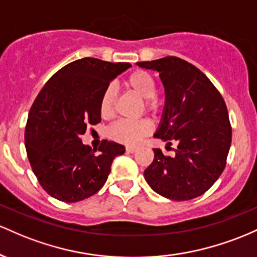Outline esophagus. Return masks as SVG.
Returning <instances> with one entry per match:
<instances>
[{
    "label": "esophagus",
    "instance_id": "1",
    "mask_svg": "<svg viewBox=\"0 0 257 257\" xmlns=\"http://www.w3.org/2000/svg\"><path fill=\"white\" fill-rule=\"evenodd\" d=\"M137 149H138L137 147H132V146L126 147V152H127V153H136Z\"/></svg>",
    "mask_w": 257,
    "mask_h": 257
}]
</instances>
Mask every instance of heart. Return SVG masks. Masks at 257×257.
Wrapping results in <instances>:
<instances>
[{
  "mask_svg": "<svg viewBox=\"0 0 257 257\" xmlns=\"http://www.w3.org/2000/svg\"><path fill=\"white\" fill-rule=\"evenodd\" d=\"M125 86L132 93L144 99V108L148 113L154 115L158 114L160 109V103L155 97L157 83H155L154 77L148 71L135 70L126 77ZM115 99H116V91H115L114 86H106L99 100V113L103 117H110L113 115ZM152 130L153 125L149 119L138 121L121 120L109 128V137L115 142L136 144L143 137L151 134Z\"/></svg>",
  "mask_w": 257,
  "mask_h": 257,
  "instance_id": "1",
  "label": "heart"
}]
</instances>
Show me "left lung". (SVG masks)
<instances>
[{
	"instance_id": "8db88e82",
	"label": "left lung",
	"mask_w": 257,
	"mask_h": 257,
	"mask_svg": "<svg viewBox=\"0 0 257 257\" xmlns=\"http://www.w3.org/2000/svg\"><path fill=\"white\" fill-rule=\"evenodd\" d=\"M138 66L159 71L165 108L154 137L177 146L175 157L154 149L144 177L158 194L189 200L204 194L226 167L232 126L223 97L203 71L187 60L169 56Z\"/></svg>"
}]
</instances>
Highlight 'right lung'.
I'll return each mask as SVG.
<instances>
[{"label": "right lung", "instance_id": "obj_1", "mask_svg": "<svg viewBox=\"0 0 257 257\" xmlns=\"http://www.w3.org/2000/svg\"><path fill=\"white\" fill-rule=\"evenodd\" d=\"M130 66L77 59L59 69L37 94L25 126V148L37 181L51 197L75 203L96 194L115 157L125 153L121 144L103 140L96 154L80 136L100 122L103 91Z\"/></svg>", "mask_w": 257, "mask_h": 257}]
</instances>
